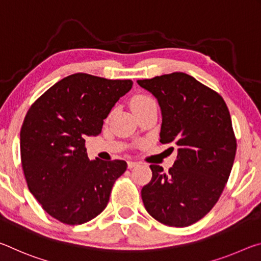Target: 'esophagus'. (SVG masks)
Listing matches in <instances>:
<instances>
[{
	"label": "esophagus",
	"mask_w": 261,
	"mask_h": 261,
	"mask_svg": "<svg viewBox=\"0 0 261 261\" xmlns=\"http://www.w3.org/2000/svg\"><path fill=\"white\" fill-rule=\"evenodd\" d=\"M139 165V162H135V161H129L128 162V169H132L134 168V166Z\"/></svg>",
	"instance_id": "esophagus-1"
}]
</instances>
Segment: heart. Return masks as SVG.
Returning a JSON list of instances; mask_svg holds the SVG:
<instances>
[{
	"label": "heart",
	"mask_w": 261,
	"mask_h": 261,
	"mask_svg": "<svg viewBox=\"0 0 261 261\" xmlns=\"http://www.w3.org/2000/svg\"><path fill=\"white\" fill-rule=\"evenodd\" d=\"M152 104H156V101L153 100L151 97L144 96V95H139V96L134 97L133 100H132V109L135 110V109L144 108V106H149V105H152Z\"/></svg>",
	"instance_id": "1"
}]
</instances>
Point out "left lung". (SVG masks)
I'll use <instances>...</instances> for the list:
<instances>
[{
    "label": "left lung",
    "mask_w": 261,
    "mask_h": 261,
    "mask_svg": "<svg viewBox=\"0 0 261 261\" xmlns=\"http://www.w3.org/2000/svg\"><path fill=\"white\" fill-rule=\"evenodd\" d=\"M162 110L160 142L178 147L168 172L151 164L141 196L147 212L169 227H189L219 201L231 172L237 142L223 98L185 72L139 80ZM173 149V148H172Z\"/></svg>",
    "instance_id": "1"
}]
</instances>
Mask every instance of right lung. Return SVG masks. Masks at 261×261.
Returning <instances> with one entry per match:
<instances>
[{"mask_svg": "<svg viewBox=\"0 0 261 261\" xmlns=\"http://www.w3.org/2000/svg\"><path fill=\"white\" fill-rule=\"evenodd\" d=\"M130 80L77 72L38 98L20 129V161L28 187L44 211L65 224H83L108 206L125 161H90L85 138L100 134L104 119Z\"/></svg>", "mask_w": 261, "mask_h": 261, "instance_id": "add662e5", "label": "right lung"}]
</instances>
